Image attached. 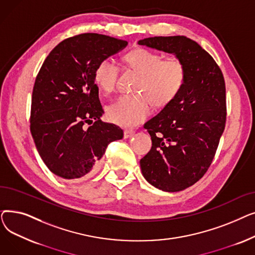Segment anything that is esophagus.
<instances>
[{"label": "esophagus", "instance_id": "obj_1", "mask_svg": "<svg viewBox=\"0 0 255 255\" xmlns=\"http://www.w3.org/2000/svg\"><path fill=\"white\" fill-rule=\"evenodd\" d=\"M134 130H131V129H125L124 130V138H130L133 135H134Z\"/></svg>", "mask_w": 255, "mask_h": 255}]
</instances>
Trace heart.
<instances>
[{
	"label": "heart",
	"mask_w": 255,
	"mask_h": 255,
	"mask_svg": "<svg viewBox=\"0 0 255 255\" xmlns=\"http://www.w3.org/2000/svg\"><path fill=\"white\" fill-rule=\"evenodd\" d=\"M127 64L140 73L134 95H122L106 110L111 122L132 127L140 124L151 114V102L163 107L175 99L186 80L184 64L177 59L164 60L160 53L138 48L127 53ZM119 75V66L111 58L101 60L94 72L97 87L110 94L115 90Z\"/></svg>",
	"instance_id": "b5f03b06"
}]
</instances>
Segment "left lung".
I'll use <instances>...</instances> for the list:
<instances>
[{
  "instance_id": "left-lung-1",
  "label": "left lung",
  "mask_w": 255,
  "mask_h": 255,
  "mask_svg": "<svg viewBox=\"0 0 255 255\" xmlns=\"http://www.w3.org/2000/svg\"><path fill=\"white\" fill-rule=\"evenodd\" d=\"M139 45L172 53L186 69L179 95L143 125L152 138L140 159L143 178L165 192L182 191L208 170L225 127V83L219 66L185 36L150 37Z\"/></svg>"
}]
</instances>
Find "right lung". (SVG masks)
Returning <instances> with one entry per match:
<instances>
[{"mask_svg":"<svg viewBox=\"0 0 255 255\" xmlns=\"http://www.w3.org/2000/svg\"><path fill=\"white\" fill-rule=\"evenodd\" d=\"M127 44L86 33L64 40L45 59L33 89L31 133L40 157L56 176L89 177L107 145L123 138L122 129L101 120L104 112L94 72L101 60Z\"/></svg>","mask_w":255,"mask_h":255,"instance_id":"1","label":"right lung"}]
</instances>
